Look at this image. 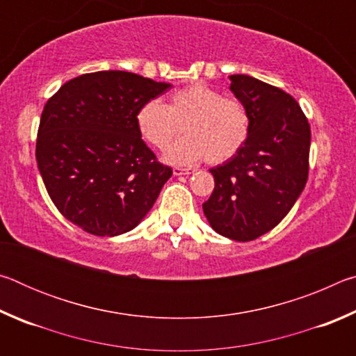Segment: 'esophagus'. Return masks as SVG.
I'll list each match as a JSON object with an SVG mask.
<instances>
[{
	"label": "esophagus",
	"mask_w": 356,
	"mask_h": 356,
	"mask_svg": "<svg viewBox=\"0 0 356 356\" xmlns=\"http://www.w3.org/2000/svg\"><path fill=\"white\" fill-rule=\"evenodd\" d=\"M191 170H186V168H174L172 174L174 176H186V174H190Z\"/></svg>",
	"instance_id": "obj_1"
}]
</instances>
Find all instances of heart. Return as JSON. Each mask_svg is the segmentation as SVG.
Masks as SVG:
<instances>
[{
	"instance_id": "heart-1",
	"label": "heart",
	"mask_w": 356,
	"mask_h": 356,
	"mask_svg": "<svg viewBox=\"0 0 356 356\" xmlns=\"http://www.w3.org/2000/svg\"><path fill=\"white\" fill-rule=\"evenodd\" d=\"M138 134L149 146L166 149L184 125V134L165 154L171 165H193L206 159L218 165L232 159L250 135V116L242 102L222 97L204 83L190 84L170 97L147 100L135 116Z\"/></svg>"
}]
</instances>
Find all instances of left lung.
<instances>
[{
  "instance_id": "8db88e82",
  "label": "left lung",
  "mask_w": 356,
  "mask_h": 356,
  "mask_svg": "<svg viewBox=\"0 0 356 356\" xmlns=\"http://www.w3.org/2000/svg\"><path fill=\"white\" fill-rule=\"evenodd\" d=\"M231 91L250 116L245 146L210 170L215 188L202 210L213 231L250 242L280 225L303 191L311 129L298 102L250 75H231Z\"/></svg>"
}]
</instances>
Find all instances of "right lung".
<instances>
[{
	"label": "right lung",
	"instance_id": "1",
	"mask_svg": "<svg viewBox=\"0 0 356 356\" xmlns=\"http://www.w3.org/2000/svg\"><path fill=\"white\" fill-rule=\"evenodd\" d=\"M170 86L102 70L72 78L48 99L35 160L53 204L83 231L100 237L131 231L172 176L135 122L138 108Z\"/></svg>",
	"mask_w": 356,
	"mask_h": 356
}]
</instances>
